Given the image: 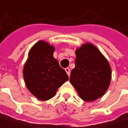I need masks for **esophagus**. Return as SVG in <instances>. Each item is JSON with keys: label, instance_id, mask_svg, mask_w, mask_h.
I'll use <instances>...</instances> for the list:
<instances>
[{"label": "esophagus", "instance_id": "obj_1", "mask_svg": "<svg viewBox=\"0 0 128 128\" xmlns=\"http://www.w3.org/2000/svg\"><path fill=\"white\" fill-rule=\"evenodd\" d=\"M65 70H66V72L67 73V74H68V76H70V74H71V72H70V68H66Z\"/></svg>", "mask_w": 128, "mask_h": 128}]
</instances>
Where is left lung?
Masks as SVG:
<instances>
[{
  "mask_svg": "<svg viewBox=\"0 0 128 128\" xmlns=\"http://www.w3.org/2000/svg\"><path fill=\"white\" fill-rule=\"evenodd\" d=\"M75 68L70 82L81 99L92 102L103 96L109 87L111 69L108 60L94 45L86 43L76 51Z\"/></svg>",
  "mask_w": 128,
  "mask_h": 128,
  "instance_id": "1",
  "label": "left lung"
}]
</instances>
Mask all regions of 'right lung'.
I'll return each instance as SVG.
<instances>
[{
  "mask_svg": "<svg viewBox=\"0 0 128 128\" xmlns=\"http://www.w3.org/2000/svg\"><path fill=\"white\" fill-rule=\"evenodd\" d=\"M54 48L40 40L30 50L24 66V77L29 91L42 101L48 100L68 76L53 56Z\"/></svg>",
  "mask_w": 128,
  "mask_h": 128,
  "instance_id": "add662e5",
  "label": "right lung"
}]
</instances>
